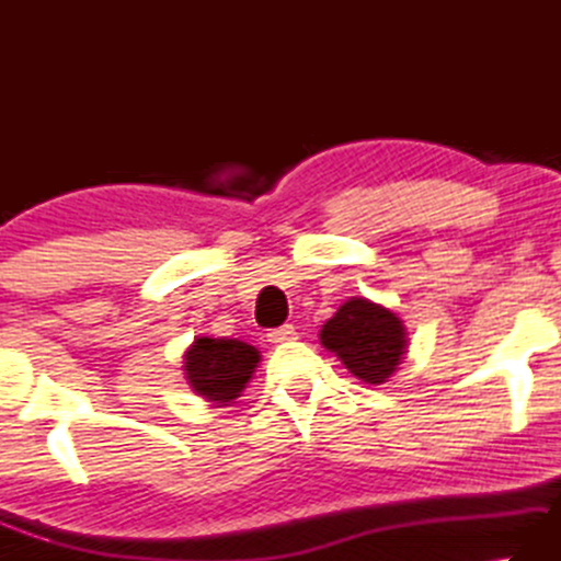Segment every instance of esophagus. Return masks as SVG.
<instances>
[{"mask_svg":"<svg viewBox=\"0 0 561 561\" xmlns=\"http://www.w3.org/2000/svg\"><path fill=\"white\" fill-rule=\"evenodd\" d=\"M267 339H270V343H289V341H297L299 333L291 323H284V325H279V329H272L267 333Z\"/></svg>","mask_w":561,"mask_h":561,"instance_id":"obj_1","label":"esophagus"}]
</instances>
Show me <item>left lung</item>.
I'll return each mask as SVG.
<instances>
[{"label": "left lung", "instance_id": "left-lung-1", "mask_svg": "<svg viewBox=\"0 0 561 561\" xmlns=\"http://www.w3.org/2000/svg\"><path fill=\"white\" fill-rule=\"evenodd\" d=\"M321 345L368 385H382L404 360L407 329L390 309L365 297H351L323 323Z\"/></svg>", "mask_w": 561, "mask_h": 561}]
</instances>
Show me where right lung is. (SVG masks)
I'll return each instance as SVG.
<instances>
[{"label":"right lung","instance_id":"1","mask_svg":"<svg viewBox=\"0 0 561 561\" xmlns=\"http://www.w3.org/2000/svg\"><path fill=\"white\" fill-rule=\"evenodd\" d=\"M260 363V351L238 339H208L201 335L183 353V375L191 390L216 407H230L245 390L254 368Z\"/></svg>","mask_w":561,"mask_h":561}]
</instances>
